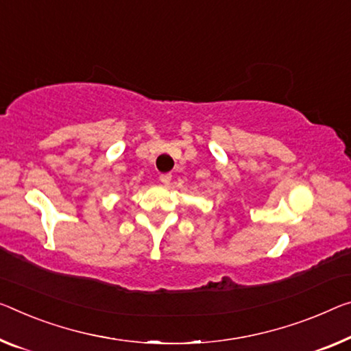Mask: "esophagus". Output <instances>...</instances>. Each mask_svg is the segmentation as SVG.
Returning a JSON list of instances; mask_svg holds the SVG:
<instances>
[{"instance_id": "obj_1", "label": "esophagus", "mask_w": 351, "mask_h": 351, "mask_svg": "<svg viewBox=\"0 0 351 351\" xmlns=\"http://www.w3.org/2000/svg\"><path fill=\"white\" fill-rule=\"evenodd\" d=\"M171 179H172L171 174H161V176H160V182L163 183V185H169Z\"/></svg>"}]
</instances>
